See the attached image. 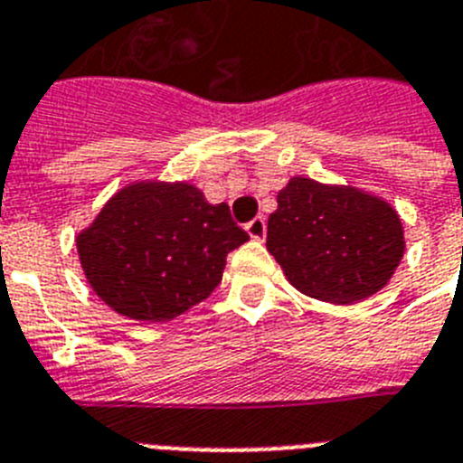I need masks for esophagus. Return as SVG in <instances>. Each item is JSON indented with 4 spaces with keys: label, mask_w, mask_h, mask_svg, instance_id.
<instances>
[{
    "label": "esophagus",
    "mask_w": 463,
    "mask_h": 463,
    "mask_svg": "<svg viewBox=\"0 0 463 463\" xmlns=\"http://www.w3.org/2000/svg\"><path fill=\"white\" fill-rule=\"evenodd\" d=\"M247 232H249V237H253V240H262V237H265V232H268L265 219H262V216H256L253 222L247 223Z\"/></svg>",
    "instance_id": "34e87169"
}]
</instances>
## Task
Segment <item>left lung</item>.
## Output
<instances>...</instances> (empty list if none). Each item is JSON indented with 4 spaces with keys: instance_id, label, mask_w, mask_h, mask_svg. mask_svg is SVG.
Wrapping results in <instances>:
<instances>
[{
    "instance_id": "1",
    "label": "left lung",
    "mask_w": 463,
    "mask_h": 463,
    "mask_svg": "<svg viewBox=\"0 0 463 463\" xmlns=\"http://www.w3.org/2000/svg\"><path fill=\"white\" fill-rule=\"evenodd\" d=\"M268 219V251L299 293L353 304L390 281L403 256L397 212L353 186L293 177Z\"/></svg>"
}]
</instances>
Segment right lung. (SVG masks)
Here are the masks:
<instances>
[{"label": "right lung", "instance_id": "obj_1", "mask_svg": "<svg viewBox=\"0 0 463 463\" xmlns=\"http://www.w3.org/2000/svg\"><path fill=\"white\" fill-rule=\"evenodd\" d=\"M249 240L226 203L195 186L140 182L115 194L78 235L94 293L133 320H173L222 283L226 256Z\"/></svg>", "mask_w": 463, "mask_h": 463}]
</instances>
